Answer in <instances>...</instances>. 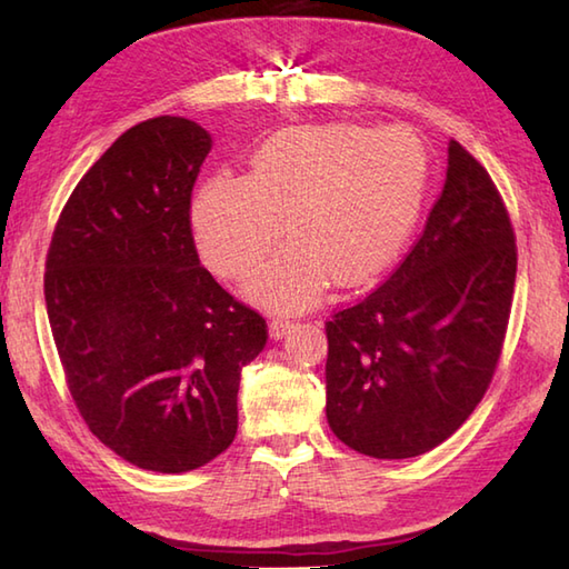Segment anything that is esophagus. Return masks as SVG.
<instances>
[{
    "label": "esophagus",
    "instance_id": "34e87169",
    "mask_svg": "<svg viewBox=\"0 0 569 569\" xmlns=\"http://www.w3.org/2000/svg\"><path fill=\"white\" fill-rule=\"evenodd\" d=\"M293 328H296V325L291 320H286V318H273L269 322V332H271L273 340H281V337H286Z\"/></svg>",
    "mask_w": 569,
    "mask_h": 569
}]
</instances>
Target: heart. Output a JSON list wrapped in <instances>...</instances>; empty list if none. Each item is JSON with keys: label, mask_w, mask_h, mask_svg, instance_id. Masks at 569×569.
Returning <instances> with one entry per match:
<instances>
[{"label": "heart", "mask_w": 569, "mask_h": 569, "mask_svg": "<svg viewBox=\"0 0 569 569\" xmlns=\"http://www.w3.org/2000/svg\"><path fill=\"white\" fill-rule=\"evenodd\" d=\"M428 156L403 129L296 127L266 139L249 178L217 176L198 192L192 224L204 259L241 278L288 232L296 239L253 278L261 303L300 308L330 281L352 286L381 271L413 227Z\"/></svg>", "instance_id": "heart-1"}]
</instances>
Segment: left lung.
<instances>
[{
  "label": "left lung",
  "instance_id": "1",
  "mask_svg": "<svg viewBox=\"0 0 569 569\" xmlns=\"http://www.w3.org/2000/svg\"><path fill=\"white\" fill-rule=\"evenodd\" d=\"M516 234L487 168L450 139L447 178L416 244L328 332V422L352 450L418 457L485 398L509 328Z\"/></svg>",
  "mask_w": 569,
  "mask_h": 569
}]
</instances>
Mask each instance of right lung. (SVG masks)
Returning <instances> with one entry per match:
<instances>
[{
    "mask_svg": "<svg viewBox=\"0 0 569 569\" xmlns=\"http://www.w3.org/2000/svg\"><path fill=\"white\" fill-rule=\"evenodd\" d=\"M210 147L183 117L127 129L70 192L46 253L48 322L78 413L114 455L161 475L232 445L241 367L269 340L192 239Z\"/></svg>",
    "mask_w": 569,
    "mask_h": 569,
    "instance_id": "right-lung-1",
    "label": "right lung"
}]
</instances>
